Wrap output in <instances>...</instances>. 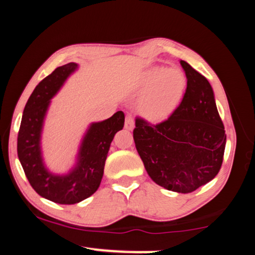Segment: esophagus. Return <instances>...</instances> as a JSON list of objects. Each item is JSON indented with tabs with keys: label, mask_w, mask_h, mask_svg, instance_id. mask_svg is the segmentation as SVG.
I'll return each mask as SVG.
<instances>
[{
	"label": "esophagus",
	"mask_w": 255,
	"mask_h": 255,
	"mask_svg": "<svg viewBox=\"0 0 255 255\" xmlns=\"http://www.w3.org/2000/svg\"><path fill=\"white\" fill-rule=\"evenodd\" d=\"M133 127H135V122H133V118L131 117V115H127L126 120H125V128L127 130H132Z\"/></svg>",
	"instance_id": "obj_1"
}]
</instances>
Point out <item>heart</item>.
Wrapping results in <instances>:
<instances>
[{"label": "heart", "instance_id": "obj_1", "mask_svg": "<svg viewBox=\"0 0 255 255\" xmlns=\"http://www.w3.org/2000/svg\"><path fill=\"white\" fill-rule=\"evenodd\" d=\"M141 86L147 88L140 99L139 108L150 120H162L169 117L182 101L187 79L179 68L152 67L145 73Z\"/></svg>", "mask_w": 255, "mask_h": 255}]
</instances>
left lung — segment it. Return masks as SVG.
<instances>
[{
	"mask_svg": "<svg viewBox=\"0 0 255 255\" xmlns=\"http://www.w3.org/2000/svg\"><path fill=\"white\" fill-rule=\"evenodd\" d=\"M187 90L170 118L157 125L136 118L133 140L155 183L170 191L190 193L221 170L226 133L208 80L184 60Z\"/></svg>",
	"mask_w": 255,
	"mask_h": 255,
	"instance_id": "left-lung-1",
	"label": "left lung"
}]
</instances>
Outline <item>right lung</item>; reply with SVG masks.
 I'll return each mask as SVG.
<instances>
[{
	"label": "right lung",
	"instance_id": "obj_1",
	"mask_svg": "<svg viewBox=\"0 0 255 255\" xmlns=\"http://www.w3.org/2000/svg\"><path fill=\"white\" fill-rule=\"evenodd\" d=\"M79 65L59 66L36 86L24 107L18 133V157L29 183L38 195L60 205H74L92 196L101 183L110 144L125 124L123 111L92 123L81 141L75 165L66 174L47 169L41 152V132L53 99Z\"/></svg>",
	"mask_w": 255,
	"mask_h": 255
}]
</instances>
